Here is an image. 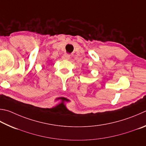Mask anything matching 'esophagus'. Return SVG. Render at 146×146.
<instances>
[{
	"label": "esophagus",
	"instance_id": "34e87169",
	"mask_svg": "<svg viewBox=\"0 0 146 146\" xmlns=\"http://www.w3.org/2000/svg\"><path fill=\"white\" fill-rule=\"evenodd\" d=\"M62 59H65V60H68L70 58V55L68 54H64L62 55Z\"/></svg>",
	"mask_w": 146,
	"mask_h": 146
}]
</instances>
